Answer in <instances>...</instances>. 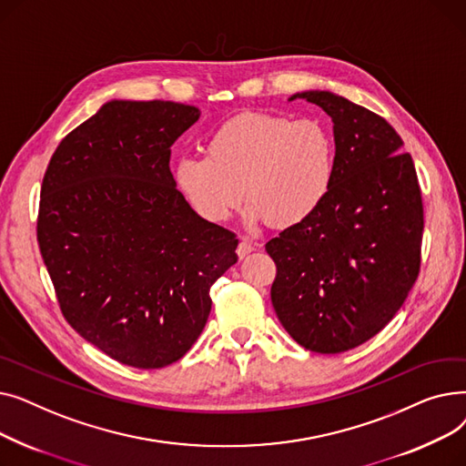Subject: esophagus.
<instances>
[{
    "instance_id": "1",
    "label": "esophagus",
    "mask_w": 466,
    "mask_h": 466,
    "mask_svg": "<svg viewBox=\"0 0 466 466\" xmlns=\"http://www.w3.org/2000/svg\"><path fill=\"white\" fill-rule=\"evenodd\" d=\"M251 251H255V243H253L251 239H248V238H241L239 246H238V249H236L238 257L243 258V257H248Z\"/></svg>"
}]
</instances>
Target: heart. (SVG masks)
<instances>
[{"label":"heart","instance_id":"1","mask_svg":"<svg viewBox=\"0 0 466 466\" xmlns=\"http://www.w3.org/2000/svg\"><path fill=\"white\" fill-rule=\"evenodd\" d=\"M204 153L179 158L174 177L209 223H225L246 198L251 223L292 228L321 208L336 176L334 137L315 118L239 113L206 137Z\"/></svg>","mask_w":466,"mask_h":466}]
</instances>
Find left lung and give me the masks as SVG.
<instances>
[{
  "instance_id": "left-lung-1",
  "label": "left lung",
  "mask_w": 466,
  "mask_h": 466,
  "mask_svg": "<svg viewBox=\"0 0 466 466\" xmlns=\"http://www.w3.org/2000/svg\"><path fill=\"white\" fill-rule=\"evenodd\" d=\"M297 97L332 118L336 176L319 209L266 243L278 268L270 295L292 339L341 353L393 319L420 276L421 188L383 116L327 90Z\"/></svg>"
}]
</instances>
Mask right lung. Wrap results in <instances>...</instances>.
<instances>
[{
  "instance_id": "obj_1",
  "label": "right lung",
  "mask_w": 466,
  "mask_h": 466,
  "mask_svg": "<svg viewBox=\"0 0 466 466\" xmlns=\"http://www.w3.org/2000/svg\"><path fill=\"white\" fill-rule=\"evenodd\" d=\"M200 118L176 102L113 100L56 147L37 241L66 321L134 369L179 360L202 334L236 234L176 188L169 147Z\"/></svg>"
}]
</instances>
